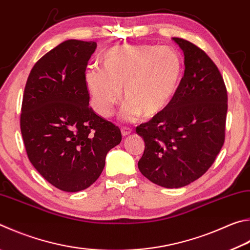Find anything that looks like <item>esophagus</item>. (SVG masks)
Listing matches in <instances>:
<instances>
[{
    "mask_svg": "<svg viewBox=\"0 0 250 250\" xmlns=\"http://www.w3.org/2000/svg\"><path fill=\"white\" fill-rule=\"evenodd\" d=\"M131 132H132V129L129 128V126H122L121 128V133L124 137H126V135H129Z\"/></svg>",
    "mask_w": 250,
    "mask_h": 250,
    "instance_id": "1",
    "label": "esophagus"
}]
</instances>
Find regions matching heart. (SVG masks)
<instances>
[{
    "label": "heart",
    "instance_id": "1",
    "mask_svg": "<svg viewBox=\"0 0 250 250\" xmlns=\"http://www.w3.org/2000/svg\"><path fill=\"white\" fill-rule=\"evenodd\" d=\"M183 74V60L174 48L156 44H125L104 54L103 70L92 69L86 82L94 106L108 117L121 99L125 120L153 117L174 97Z\"/></svg>",
    "mask_w": 250,
    "mask_h": 250
}]
</instances>
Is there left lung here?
<instances>
[{
	"instance_id": "left-lung-1",
	"label": "left lung",
	"mask_w": 250,
	"mask_h": 250,
	"mask_svg": "<svg viewBox=\"0 0 250 250\" xmlns=\"http://www.w3.org/2000/svg\"><path fill=\"white\" fill-rule=\"evenodd\" d=\"M184 51L185 74L174 97L137 126L145 143L142 175L165 188H180L206 174L225 141L228 90L210 57L196 44L172 38Z\"/></svg>"
}]
</instances>
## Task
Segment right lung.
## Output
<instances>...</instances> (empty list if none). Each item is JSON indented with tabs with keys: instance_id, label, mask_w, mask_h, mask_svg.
Instances as JSON below:
<instances>
[{
	"instance_id": "add662e5",
	"label": "right lung",
	"mask_w": 250,
	"mask_h": 250,
	"mask_svg": "<svg viewBox=\"0 0 250 250\" xmlns=\"http://www.w3.org/2000/svg\"><path fill=\"white\" fill-rule=\"evenodd\" d=\"M97 44L66 40L36 62L26 82L21 131L27 156L58 189L76 192L101 176L121 131L89 107L86 66Z\"/></svg>"
}]
</instances>
